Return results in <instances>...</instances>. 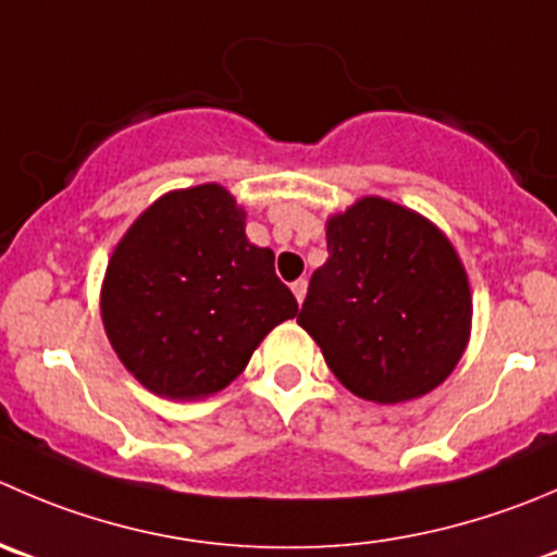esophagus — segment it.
Wrapping results in <instances>:
<instances>
[{
    "label": "esophagus",
    "instance_id": "esophagus-1",
    "mask_svg": "<svg viewBox=\"0 0 557 557\" xmlns=\"http://www.w3.org/2000/svg\"><path fill=\"white\" fill-rule=\"evenodd\" d=\"M290 290H294V296H296V301H305V296H307V280L305 277H299L296 280V283H290Z\"/></svg>",
    "mask_w": 557,
    "mask_h": 557
}]
</instances>
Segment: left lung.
I'll return each mask as SVG.
<instances>
[{
  "mask_svg": "<svg viewBox=\"0 0 557 557\" xmlns=\"http://www.w3.org/2000/svg\"><path fill=\"white\" fill-rule=\"evenodd\" d=\"M326 250L296 321L329 370L372 403L433 392L471 332V288L449 239L410 209L361 198L329 220Z\"/></svg>",
  "mask_w": 557,
  "mask_h": 557,
  "instance_id": "left-lung-1",
  "label": "left lung"
}]
</instances>
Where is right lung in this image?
I'll return each instance as SVG.
<instances>
[{
  "label": "right lung",
  "instance_id": "right-lung-1",
  "mask_svg": "<svg viewBox=\"0 0 557 557\" xmlns=\"http://www.w3.org/2000/svg\"><path fill=\"white\" fill-rule=\"evenodd\" d=\"M102 323L149 392L196 399L228 386L277 323L299 312L250 245L245 212L220 185L169 193L129 225L108 261Z\"/></svg>",
  "mask_w": 557,
  "mask_h": 557
}]
</instances>
